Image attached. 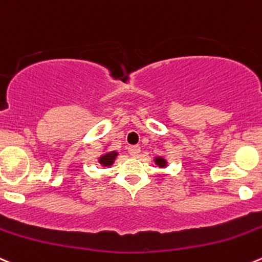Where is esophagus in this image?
<instances>
[{"label": "esophagus", "mask_w": 262, "mask_h": 262, "mask_svg": "<svg viewBox=\"0 0 262 262\" xmlns=\"http://www.w3.org/2000/svg\"><path fill=\"white\" fill-rule=\"evenodd\" d=\"M128 152L130 156L133 157H137L139 155V152H141V147L139 146H129L128 147Z\"/></svg>", "instance_id": "esophagus-1"}]
</instances>
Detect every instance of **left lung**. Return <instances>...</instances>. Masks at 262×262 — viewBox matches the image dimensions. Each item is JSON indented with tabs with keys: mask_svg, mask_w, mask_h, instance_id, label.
Returning a JSON list of instances; mask_svg holds the SVG:
<instances>
[{
	"mask_svg": "<svg viewBox=\"0 0 262 262\" xmlns=\"http://www.w3.org/2000/svg\"><path fill=\"white\" fill-rule=\"evenodd\" d=\"M156 161H157V164L160 165V166H165V161L162 159H157Z\"/></svg>",
	"mask_w": 262,
	"mask_h": 262,
	"instance_id": "obj_1",
	"label": "left lung"
}]
</instances>
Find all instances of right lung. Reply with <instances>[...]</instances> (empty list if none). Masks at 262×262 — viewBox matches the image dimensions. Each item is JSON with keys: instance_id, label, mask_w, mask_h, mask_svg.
Segmentation results:
<instances>
[{"instance_id": "add662e5", "label": "right lung", "mask_w": 262, "mask_h": 262, "mask_svg": "<svg viewBox=\"0 0 262 262\" xmlns=\"http://www.w3.org/2000/svg\"><path fill=\"white\" fill-rule=\"evenodd\" d=\"M116 155H118L116 152H110V154H106L105 156L101 157L100 162L103 165V166H110V165L114 162V160H115Z\"/></svg>"}]
</instances>
